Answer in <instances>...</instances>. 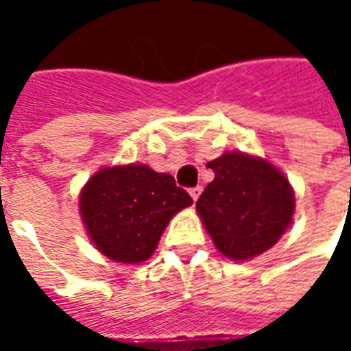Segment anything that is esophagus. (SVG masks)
Instances as JSON below:
<instances>
[{
	"label": "esophagus",
	"instance_id": "1",
	"mask_svg": "<svg viewBox=\"0 0 351 351\" xmlns=\"http://www.w3.org/2000/svg\"><path fill=\"white\" fill-rule=\"evenodd\" d=\"M201 191H203V188H201V186H195V188H191V190H190L191 199H193V201H197L199 195H201Z\"/></svg>",
	"mask_w": 351,
	"mask_h": 351
}]
</instances>
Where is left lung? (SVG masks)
<instances>
[{
	"mask_svg": "<svg viewBox=\"0 0 351 351\" xmlns=\"http://www.w3.org/2000/svg\"><path fill=\"white\" fill-rule=\"evenodd\" d=\"M214 180L197 199V213L216 248L233 261L263 254L284 235L295 193L282 171L243 152L208 161Z\"/></svg>",
	"mask_w": 351,
	"mask_h": 351,
	"instance_id": "1",
	"label": "left lung"
}]
</instances>
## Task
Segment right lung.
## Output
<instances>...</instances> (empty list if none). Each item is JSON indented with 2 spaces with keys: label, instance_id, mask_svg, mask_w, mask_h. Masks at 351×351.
<instances>
[{
  "label": "right lung",
  "instance_id": "obj_1",
  "mask_svg": "<svg viewBox=\"0 0 351 351\" xmlns=\"http://www.w3.org/2000/svg\"><path fill=\"white\" fill-rule=\"evenodd\" d=\"M188 191L143 163L97 171L80 191V216L95 248L112 261H146L169 220L190 206Z\"/></svg>",
  "mask_w": 351,
  "mask_h": 351
}]
</instances>
